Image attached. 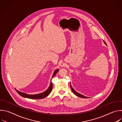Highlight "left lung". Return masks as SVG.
<instances>
[{
	"mask_svg": "<svg viewBox=\"0 0 122 122\" xmlns=\"http://www.w3.org/2000/svg\"><path fill=\"white\" fill-rule=\"evenodd\" d=\"M103 42H104V43H105L106 45H107L106 44V42L104 41H103ZM71 90L72 91V92H73V93L75 95H76L77 96H78V97H82V98H88V97H85V96H83V95H81V94H79V93H78L77 92H76L73 88H72V87L71 86Z\"/></svg>",
	"mask_w": 122,
	"mask_h": 122,
	"instance_id": "obj_1",
	"label": "left lung"
}]
</instances>
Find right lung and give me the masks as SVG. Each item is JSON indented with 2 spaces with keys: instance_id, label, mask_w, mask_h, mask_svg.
I'll return each mask as SVG.
<instances>
[{
  "instance_id": "add662e5",
  "label": "right lung",
  "mask_w": 122,
  "mask_h": 122,
  "mask_svg": "<svg viewBox=\"0 0 122 122\" xmlns=\"http://www.w3.org/2000/svg\"><path fill=\"white\" fill-rule=\"evenodd\" d=\"M58 71H59L58 69H56L53 73V76H52V78H53L56 75V74L58 72ZM52 89H53V84H52L51 81L50 84V86H49L48 88L44 92H43L41 93H40V94H35V95H29V94H25V93L21 92L20 91L17 90L16 89V90H17V92L21 96H22L23 97L28 98H31V99H42V98H44L46 97H47L50 94L51 92V91Z\"/></svg>"
}]
</instances>
